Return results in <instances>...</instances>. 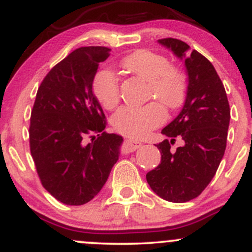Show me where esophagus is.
<instances>
[{
  "mask_svg": "<svg viewBox=\"0 0 252 252\" xmlns=\"http://www.w3.org/2000/svg\"><path fill=\"white\" fill-rule=\"evenodd\" d=\"M141 146H142V143H141V142H138V141H135V140H131V138H129V140L124 141L123 152L124 153L135 152V150L140 148Z\"/></svg>",
  "mask_w": 252,
  "mask_h": 252,
  "instance_id": "obj_1",
  "label": "esophagus"
}]
</instances>
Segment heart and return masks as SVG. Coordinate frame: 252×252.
<instances>
[{
    "label": "heart",
    "mask_w": 252,
    "mask_h": 252,
    "mask_svg": "<svg viewBox=\"0 0 252 252\" xmlns=\"http://www.w3.org/2000/svg\"><path fill=\"white\" fill-rule=\"evenodd\" d=\"M121 67L148 82V97L158 100L166 110H174L184 102L187 90L186 78L181 71L173 67L166 57L140 50L123 58ZM92 89L103 108L111 110L120 102V84L112 71L98 72ZM159 104L153 102L141 108L123 106L112 116V126L123 135L142 137L166 120V114Z\"/></svg>",
    "instance_id": "obj_1"
}]
</instances>
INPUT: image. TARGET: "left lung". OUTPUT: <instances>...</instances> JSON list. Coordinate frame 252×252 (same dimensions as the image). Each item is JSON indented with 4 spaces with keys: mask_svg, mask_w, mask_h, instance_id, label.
<instances>
[{
    "mask_svg": "<svg viewBox=\"0 0 252 252\" xmlns=\"http://www.w3.org/2000/svg\"><path fill=\"white\" fill-rule=\"evenodd\" d=\"M158 42L185 60L189 85L180 114L161 131L169 140L156 144L161 163L146 178L160 198L186 202L206 189L218 169L226 148L230 105L216 68L202 54L173 37ZM176 137L184 144L172 151Z\"/></svg>",
    "mask_w": 252,
    "mask_h": 252,
    "instance_id": "left-lung-1",
    "label": "left lung"
}]
</instances>
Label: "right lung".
I'll return each instance as SVG.
<instances>
[{"mask_svg": "<svg viewBox=\"0 0 252 252\" xmlns=\"http://www.w3.org/2000/svg\"><path fill=\"white\" fill-rule=\"evenodd\" d=\"M110 51L102 46L78 48L57 63L37 89L31 154L42 186L65 205L92 200L120 158L123 137L104 131L105 115L92 92L98 65Z\"/></svg>", "mask_w": 252, "mask_h": 252, "instance_id": "add662e5", "label": "right lung"}]
</instances>
